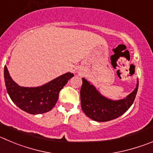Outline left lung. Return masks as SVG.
<instances>
[{
	"instance_id": "1",
	"label": "left lung",
	"mask_w": 153,
	"mask_h": 153,
	"mask_svg": "<svg viewBox=\"0 0 153 153\" xmlns=\"http://www.w3.org/2000/svg\"><path fill=\"white\" fill-rule=\"evenodd\" d=\"M138 90V81L134 91L119 100H112L102 94L85 78H82L81 105L85 115L96 122H108L123 115L133 104Z\"/></svg>"
}]
</instances>
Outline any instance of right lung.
<instances>
[{"instance_id":"obj_1","label":"right lung","mask_w":153,"mask_h":153,"mask_svg":"<svg viewBox=\"0 0 153 153\" xmlns=\"http://www.w3.org/2000/svg\"><path fill=\"white\" fill-rule=\"evenodd\" d=\"M73 76L67 72L42 86L25 88L19 86L4 66V81L10 97L19 109L32 115L51 111L58 100L59 91Z\"/></svg>"}]
</instances>
